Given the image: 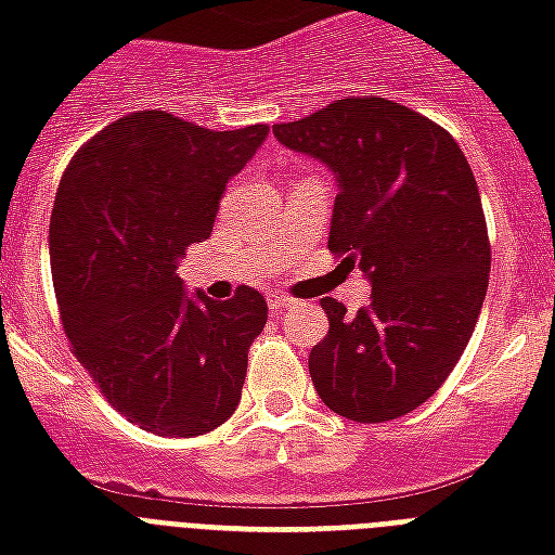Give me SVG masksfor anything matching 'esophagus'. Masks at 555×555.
I'll list each match as a JSON object with an SVG mask.
<instances>
[{"label":"esophagus","instance_id":"obj_1","mask_svg":"<svg viewBox=\"0 0 555 555\" xmlns=\"http://www.w3.org/2000/svg\"><path fill=\"white\" fill-rule=\"evenodd\" d=\"M268 305L273 308V311H287V308H294V305L299 302H296L294 296H287V294H270Z\"/></svg>","mask_w":555,"mask_h":555}]
</instances>
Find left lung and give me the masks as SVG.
<instances>
[{"mask_svg":"<svg viewBox=\"0 0 555 555\" xmlns=\"http://www.w3.org/2000/svg\"><path fill=\"white\" fill-rule=\"evenodd\" d=\"M273 134L337 176L328 250L371 279L354 317L322 299L331 328L308 357L313 388L348 421H395L443 386L487 296L492 250L473 169L443 126L374 94Z\"/></svg>","mask_w":555,"mask_h":555,"instance_id":"obj_1","label":"left lung"}]
</instances>
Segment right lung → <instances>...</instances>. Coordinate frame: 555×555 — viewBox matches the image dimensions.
<instances>
[{
	"instance_id": "right-lung-1",
	"label": "right lung",
	"mask_w": 555,
	"mask_h": 555,
	"mask_svg": "<svg viewBox=\"0 0 555 555\" xmlns=\"http://www.w3.org/2000/svg\"><path fill=\"white\" fill-rule=\"evenodd\" d=\"M264 138V124L216 132L146 108L82 143L60 178L48 233L65 337L100 395L152 435L212 431L242 400L264 296L190 299L176 270Z\"/></svg>"
}]
</instances>
